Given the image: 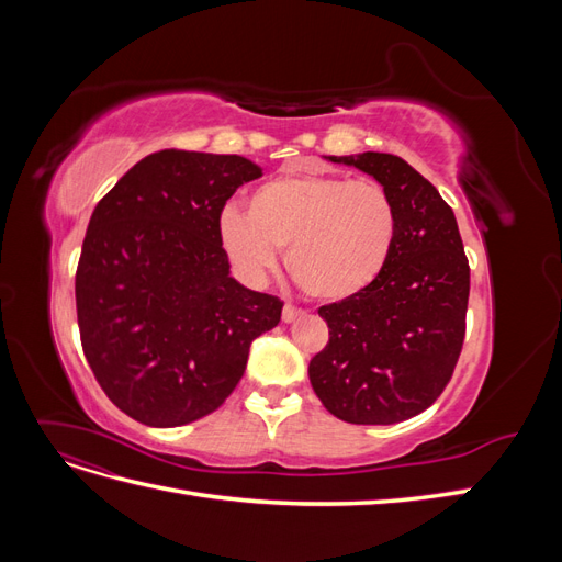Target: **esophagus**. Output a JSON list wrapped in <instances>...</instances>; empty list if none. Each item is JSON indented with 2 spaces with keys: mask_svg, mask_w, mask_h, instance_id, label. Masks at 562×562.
Returning <instances> with one entry per match:
<instances>
[{
  "mask_svg": "<svg viewBox=\"0 0 562 562\" xmlns=\"http://www.w3.org/2000/svg\"><path fill=\"white\" fill-rule=\"evenodd\" d=\"M297 316H302V310H297L295 304H285L283 312H281V318H283L285 323H293Z\"/></svg>",
  "mask_w": 562,
  "mask_h": 562,
  "instance_id": "esophagus-1",
  "label": "esophagus"
}]
</instances>
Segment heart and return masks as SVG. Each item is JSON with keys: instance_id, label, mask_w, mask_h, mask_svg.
I'll return each mask as SVG.
<instances>
[{"instance_id": "1", "label": "heart", "mask_w": 562, "mask_h": 562, "mask_svg": "<svg viewBox=\"0 0 562 562\" xmlns=\"http://www.w3.org/2000/svg\"><path fill=\"white\" fill-rule=\"evenodd\" d=\"M394 199L378 180L328 173L274 178L255 187L246 213H220V246L250 281L285 248V267L316 300H347L378 281L396 246Z\"/></svg>"}]
</instances>
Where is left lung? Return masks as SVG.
Returning <instances> with one entry per match:
<instances>
[{
    "label": "left lung",
    "mask_w": 562,
    "mask_h": 562,
    "mask_svg": "<svg viewBox=\"0 0 562 562\" xmlns=\"http://www.w3.org/2000/svg\"><path fill=\"white\" fill-rule=\"evenodd\" d=\"M386 187L394 252L363 293L318 310L330 339L310 363L326 411L349 424H396L443 394L467 333L469 260L452 209L396 155L328 157Z\"/></svg>",
    "instance_id": "left-lung-1"
}]
</instances>
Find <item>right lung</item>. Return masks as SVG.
<instances>
[{
	"instance_id": "obj_1",
	"label": "right lung",
	"mask_w": 562,
	"mask_h": 562,
	"mask_svg": "<svg viewBox=\"0 0 562 562\" xmlns=\"http://www.w3.org/2000/svg\"><path fill=\"white\" fill-rule=\"evenodd\" d=\"M262 176L239 155L161 149L98 201L75 279L83 356L108 398L147 427H182L239 384L283 302L229 274L217 220Z\"/></svg>"
}]
</instances>
